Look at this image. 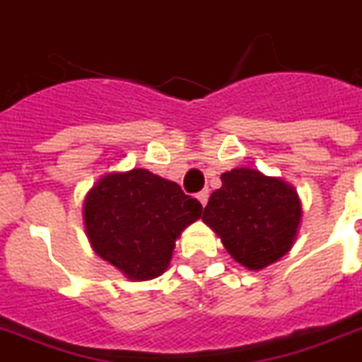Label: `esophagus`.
I'll use <instances>...</instances> for the list:
<instances>
[{"label": "esophagus", "instance_id": "34e87169", "mask_svg": "<svg viewBox=\"0 0 362 362\" xmlns=\"http://www.w3.org/2000/svg\"><path fill=\"white\" fill-rule=\"evenodd\" d=\"M196 198H198V202H200L202 206H206L207 204V198H209V190H202V192H198V196H196Z\"/></svg>", "mask_w": 362, "mask_h": 362}]
</instances>
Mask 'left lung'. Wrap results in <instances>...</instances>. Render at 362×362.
Listing matches in <instances>:
<instances>
[{
  "instance_id": "obj_1",
  "label": "left lung",
  "mask_w": 362,
  "mask_h": 362,
  "mask_svg": "<svg viewBox=\"0 0 362 362\" xmlns=\"http://www.w3.org/2000/svg\"><path fill=\"white\" fill-rule=\"evenodd\" d=\"M202 221L230 257L249 270L274 264L295 245L302 204L293 185L253 168H234L221 175Z\"/></svg>"
}]
</instances>
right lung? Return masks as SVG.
Here are the masks:
<instances>
[{
  "instance_id": "obj_1",
  "label": "right lung",
  "mask_w": 362,
  "mask_h": 362,
  "mask_svg": "<svg viewBox=\"0 0 362 362\" xmlns=\"http://www.w3.org/2000/svg\"><path fill=\"white\" fill-rule=\"evenodd\" d=\"M200 217V202L143 168L103 175L83 204L92 249L132 281L162 276L175 240Z\"/></svg>"
}]
</instances>
